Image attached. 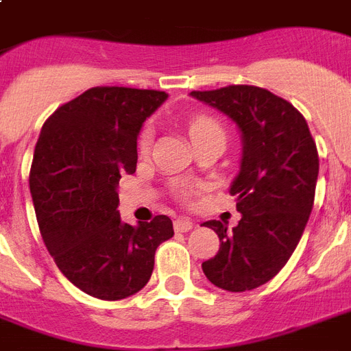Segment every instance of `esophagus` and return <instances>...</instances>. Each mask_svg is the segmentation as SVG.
I'll return each instance as SVG.
<instances>
[{
    "label": "esophagus",
    "instance_id": "esophagus-1",
    "mask_svg": "<svg viewBox=\"0 0 351 351\" xmlns=\"http://www.w3.org/2000/svg\"><path fill=\"white\" fill-rule=\"evenodd\" d=\"M173 226H175L176 233H186V231H191L195 228V222L189 219H176Z\"/></svg>",
    "mask_w": 351,
    "mask_h": 351
}]
</instances>
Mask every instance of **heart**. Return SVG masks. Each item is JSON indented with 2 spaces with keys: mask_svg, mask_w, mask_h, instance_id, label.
Returning <instances> with one entry per match:
<instances>
[{
  "mask_svg": "<svg viewBox=\"0 0 351 351\" xmlns=\"http://www.w3.org/2000/svg\"><path fill=\"white\" fill-rule=\"evenodd\" d=\"M224 136V129L220 125L219 121L211 117H197L189 121V136H191L193 143H198L206 140L209 136ZM153 143V127L145 125L138 136V151L140 153H147ZM182 195H189L187 191H182Z\"/></svg>",
  "mask_w": 351,
  "mask_h": 351,
  "instance_id": "1",
  "label": "heart"
}]
</instances>
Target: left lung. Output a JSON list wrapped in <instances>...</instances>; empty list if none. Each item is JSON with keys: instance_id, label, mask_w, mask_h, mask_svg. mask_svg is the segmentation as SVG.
Returning <instances> with one entry per match:
<instances>
[{"instance_id": "1", "label": "left lung", "mask_w": 351, "mask_h": 351, "mask_svg": "<svg viewBox=\"0 0 351 351\" xmlns=\"http://www.w3.org/2000/svg\"><path fill=\"white\" fill-rule=\"evenodd\" d=\"M242 132V162L230 193L239 226L209 220L219 253L202 262L204 275L226 291H250L277 275L293 255L315 200L319 153L304 117L289 101L255 85L193 90Z\"/></svg>"}]
</instances>
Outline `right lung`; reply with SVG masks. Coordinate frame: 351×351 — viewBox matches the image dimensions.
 Instances as JSON below:
<instances>
[{"label":"right lung","mask_w":351,"mask_h":351,"mask_svg":"<svg viewBox=\"0 0 351 351\" xmlns=\"http://www.w3.org/2000/svg\"><path fill=\"white\" fill-rule=\"evenodd\" d=\"M164 90L93 87L63 104L41 127L29 186L47 251L90 297L120 300L145 286L154 251L173 222L156 215L123 224L117 187L136 171V136L165 101Z\"/></svg>","instance_id":"add662e5"}]
</instances>
